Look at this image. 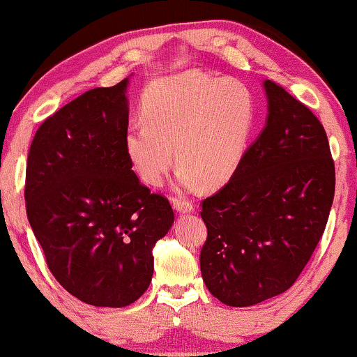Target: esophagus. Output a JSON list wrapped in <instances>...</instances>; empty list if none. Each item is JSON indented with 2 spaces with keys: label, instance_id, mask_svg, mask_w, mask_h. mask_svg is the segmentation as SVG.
Segmentation results:
<instances>
[{
  "label": "esophagus",
  "instance_id": "obj_1",
  "mask_svg": "<svg viewBox=\"0 0 357 357\" xmlns=\"http://www.w3.org/2000/svg\"><path fill=\"white\" fill-rule=\"evenodd\" d=\"M172 206H174L175 213H180V214L193 213V209H195V204L191 203V201H185L180 198H172Z\"/></svg>",
  "mask_w": 357,
  "mask_h": 357
}]
</instances>
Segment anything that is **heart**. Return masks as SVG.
Listing matches in <instances>:
<instances>
[{
  "instance_id": "heart-1",
  "label": "heart",
  "mask_w": 357,
  "mask_h": 357,
  "mask_svg": "<svg viewBox=\"0 0 357 357\" xmlns=\"http://www.w3.org/2000/svg\"><path fill=\"white\" fill-rule=\"evenodd\" d=\"M142 121L126 130V153L144 183L166 178L174 154L178 182L217 188L229 182L246 153L256 121L251 90L236 79L201 72L156 80L142 100Z\"/></svg>"
}]
</instances>
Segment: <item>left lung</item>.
Here are the masks:
<instances>
[{"label": "left lung", "mask_w": 357, "mask_h": 357, "mask_svg": "<svg viewBox=\"0 0 357 357\" xmlns=\"http://www.w3.org/2000/svg\"><path fill=\"white\" fill-rule=\"evenodd\" d=\"M267 121L229 183L203 201L201 275L220 303L246 307L287 291L327 225L335 164L312 111L266 80Z\"/></svg>", "instance_id": "obj_1"}]
</instances>
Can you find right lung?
Returning <instances> with one entry per match:
<instances>
[{
	"label": "right lung",
	"instance_id": "right-lung-1",
	"mask_svg": "<svg viewBox=\"0 0 357 357\" xmlns=\"http://www.w3.org/2000/svg\"><path fill=\"white\" fill-rule=\"evenodd\" d=\"M128 79L93 89L41 123L30 144L25 208L56 280L91 306L123 307L148 290L153 248L174 224L126 153Z\"/></svg>",
	"mask_w": 357,
	"mask_h": 357
}]
</instances>
